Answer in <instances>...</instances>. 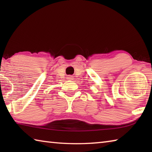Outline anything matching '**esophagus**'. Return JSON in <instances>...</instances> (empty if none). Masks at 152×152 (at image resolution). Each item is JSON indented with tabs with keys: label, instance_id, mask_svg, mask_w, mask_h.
Masks as SVG:
<instances>
[{
	"label": "esophagus",
	"instance_id": "esophagus-1",
	"mask_svg": "<svg viewBox=\"0 0 152 152\" xmlns=\"http://www.w3.org/2000/svg\"><path fill=\"white\" fill-rule=\"evenodd\" d=\"M68 78H69V79H72V76H69Z\"/></svg>",
	"mask_w": 152,
	"mask_h": 152
}]
</instances>
